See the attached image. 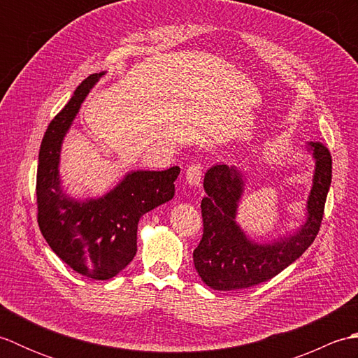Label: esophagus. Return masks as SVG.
Returning <instances> with one entry per match:
<instances>
[{
    "label": "esophagus",
    "instance_id": "1",
    "mask_svg": "<svg viewBox=\"0 0 358 358\" xmlns=\"http://www.w3.org/2000/svg\"><path fill=\"white\" fill-rule=\"evenodd\" d=\"M203 167L200 163H194L186 169V181L189 186H199L201 181Z\"/></svg>",
    "mask_w": 358,
    "mask_h": 358
}]
</instances>
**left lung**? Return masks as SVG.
<instances>
[{
  "mask_svg": "<svg viewBox=\"0 0 358 358\" xmlns=\"http://www.w3.org/2000/svg\"><path fill=\"white\" fill-rule=\"evenodd\" d=\"M314 159L313 186L306 200L305 220L292 232L269 241H257L237 222L248 177L237 166L217 163L204 175L206 196L201 200L203 238L194 250V266L203 283L215 291L255 286L275 277L313 245L323 220L332 178V158L322 143H306Z\"/></svg>",
  "mask_w": 358,
  "mask_h": 358,
  "instance_id": "obj_1",
  "label": "left lung"
}]
</instances>
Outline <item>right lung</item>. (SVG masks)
Returning <instances> with one entry per match:
<instances>
[{
    "label": "right lung",
    "mask_w": 358,
    "mask_h": 358,
    "mask_svg": "<svg viewBox=\"0 0 358 358\" xmlns=\"http://www.w3.org/2000/svg\"><path fill=\"white\" fill-rule=\"evenodd\" d=\"M104 72L87 77L45 131L36 172L38 224L50 249L92 280L115 277L136 254L140 218L173 199L180 167L129 171L100 196H73L62 183V148L83 101Z\"/></svg>",
    "instance_id": "obj_1"
}]
</instances>
